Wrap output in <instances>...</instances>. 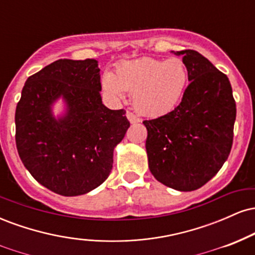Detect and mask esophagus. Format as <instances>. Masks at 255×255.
I'll use <instances>...</instances> for the list:
<instances>
[{"label": "esophagus", "instance_id": "34e87169", "mask_svg": "<svg viewBox=\"0 0 255 255\" xmlns=\"http://www.w3.org/2000/svg\"><path fill=\"white\" fill-rule=\"evenodd\" d=\"M126 116H127L128 121H129L130 124H137V122H140V119L137 118L136 115H134L133 113H130V111H127Z\"/></svg>", "mask_w": 255, "mask_h": 255}]
</instances>
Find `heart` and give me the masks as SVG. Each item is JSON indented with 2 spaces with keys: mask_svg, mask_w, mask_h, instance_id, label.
Instances as JSON below:
<instances>
[{
  "mask_svg": "<svg viewBox=\"0 0 255 255\" xmlns=\"http://www.w3.org/2000/svg\"><path fill=\"white\" fill-rule=\"evenodd\" d=\"M102 85L115 101L124 98L125 92L133 93V105L141 115L160 118L180 104L188 85V69L177 57H141L120 63L115 74H104Z\"/></svg>",
  "mask_w": 255,
  "mask_h": 255,
  "instance_id": "heart-1",
  "label": "heart"
}]
</instances>
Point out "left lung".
<instances>
[{"instance_id":"left-lung-1","label":"left lung","mask_w":255,"mask_h":255,"mask_svg":"<svg viewBox=\"0 0 255 255\" xmlns=\"http://www.w3.org/2000/svg\"><path fill=\"white\" fill-rule=\"evenodd\" d=\"M188 69L181 103L145 120L148 168L157 181L181 192L203 187L229 157L236 103L229 79L195 50L177 51Z\"/></svg>"}]
</instances>
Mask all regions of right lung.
Returning a JSON list of instances; mask_svg holds the SVG:
<instances>
[{"mask_svg":"<svg viewBox=\"0 0 255 255\" xmlns=\"http://www.w3.org/2000/svg\"><path fill=\"white\" fill-rule=\"evenodd\" d=\"M98 62L57 60L26 80L15 110L17 153L40 184L64 197L97 188L109 176L114 148L129 121L102 103ZM62 97L66 114L52 115Z\"/></svg>","mask_w":255,"mask_h":255,"instance_id":"right-lung-1","label":"right lung"}]
</instances>
